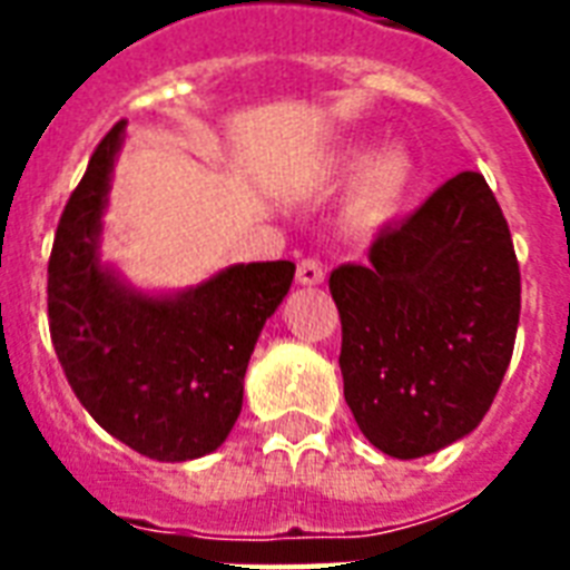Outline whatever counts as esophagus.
<instances>
[{"label":"esophagus","mask_w":570,"mask_h":570,"mask_svg":"<svg viewBox=\"0 0 570 570\" xmlns=\"http://www.w3.org/2000/svg\"><path fill=\"white\" fill-rule=\"evenodd\" d=\"M295 281L302 286H316L325 281V272H322L320 259H302L298 268H295Z\"/></svg>","instance_id":"1"}]
</instances>
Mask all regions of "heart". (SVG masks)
I'll use <instances>...</instances> for the list:
<instances>
[{"instance_id":"obj_1","label":"heart","mask_w":570,"mask_h":570,"mask_svg":"<svg viewBox=\"0 0 570 570\" xmlns=\"http://www.w3.org/2000/svg\"><path fill=\"white\" fill-rule=\"evenodd\" d=\"M320 177L328 186H348L346 215L357 227H384L405 209L416 180L411 150L402 145L375 147L366 138L340 145L325 156Z\"/></svg>"}]
</instances>
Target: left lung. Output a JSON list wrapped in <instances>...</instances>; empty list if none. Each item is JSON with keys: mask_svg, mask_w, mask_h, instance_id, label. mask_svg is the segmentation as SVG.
Wrapping results in <instances>:
<instances>
[{"mask_svg": "<svg viewBox=\"0 0 570 570\" xmlns=\"http://www.w3.org/2000/svg\"><path fill=\"white\" fill-rule=\"evenodd\" d=\"M340 373L357 429L393 459H423L482 423L512 361L521 268L482 174L461 171L331 272Z\"/></svg>", "mask_w": 570, "mask_h": 570, "instance_id": "left-lung-1", "label": "left lung"}]
</instances>
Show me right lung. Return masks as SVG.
Here are the masks:
<instances>
[{
  "label": "right lung",
  "mask_w": 570,
  "mask_h": 570,
  "mask_svg": "<svg viewBox=\"0 0 570 570\" xmlns=\"http://www.w3.org/2000/svg\"><path fill=\"white\" fill-rule=\"evenodd\" d=\"M127 138L120 120L67 200L49 257V334L76 399L154 461H191L227 441L250 352L295 263H236L197 286L147 293L102 259V215Z\"/></svg>",
  "instance_id": "right-lung-1"
}]
</instances>
